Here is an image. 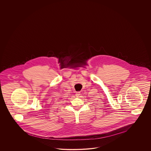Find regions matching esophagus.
<instances>
[{"label":"esophagus","mask_w":151,"mask_h":151,"mask_svg":"<svg viewBox=\"0 0 151 151\" xmlns=\"http://www.w3.org/2000/svg\"><path fill=\"white\" fill-rule=\"evenodd\" d=\"M80 91H78L76 92V97H78V96H80Z\"/></svg>","instance_id":"obj_1"}]
</instances>
